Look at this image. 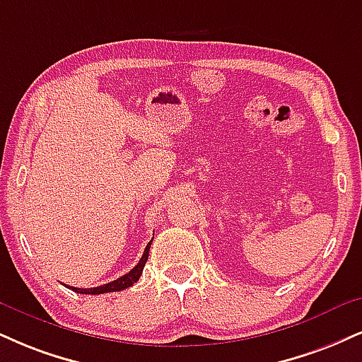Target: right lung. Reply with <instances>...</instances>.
<instances>
[{"mask_svg": "<svg viewBox=\"0 0 362 362\" xmlns=\"http://www.w3.org/2000/svg\"><path fill=\"white\" fill-rule=\"evenodd\" d=\"M151 241H153V239H151ZM151 241L146 245L145 252H143L141 259L138 261L136 267H134L129 273H126V275H123L121 278H117V280L106 283V285L95 286V288H76V286H69V288H71L72 291H76V293H86V295L110 293V291H121V290L128 288V286H132L133 283H136L139 280V276H141L143 268H145V263H146V259H148V252H150Z\"/></svg>", "mask_w": 362, "mask_h": 362, "instance_id": "add662e5", "label": "right lung"}]
</instances>
